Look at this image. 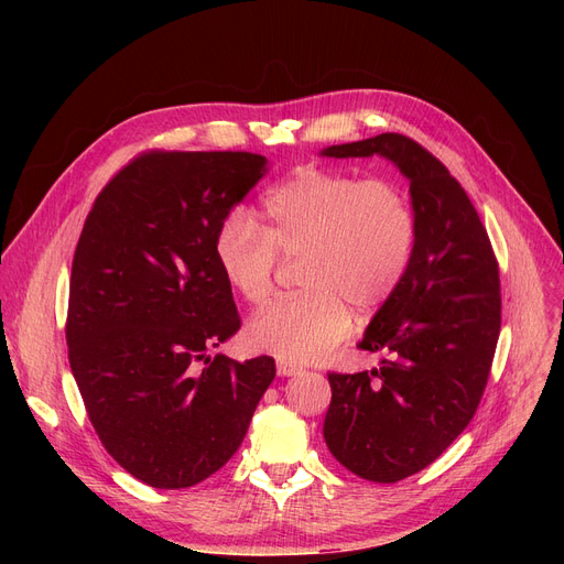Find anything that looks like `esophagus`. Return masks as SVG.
Instances as JSON below:
<instances>
[{
    "instance_id": "1",
    "label": "esophagus",
    "mask_w": 564,
    "mask_h": 564,
    "mask_svg": "<svg viewBox=\"0 0 564 564\" xmlns=\"http://www.w3.org/2000/svg\"><path fill=\"white\" fill-rule=\"evenodd\" d=\"M276 372H279L281 377H292V375L302 372V368H300L297 364H292V361H279V364H276Z\"/></svg>"
}]
</instances>
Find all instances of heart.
I'll return each mask as SVG.
<instances>
[{"mask_svg": "<svg viewBox=\"0 0 564 564\" xmlns=\"http://www.w3.org/2000/svg\"><path fill=\"white\" fill-rule=\"evenodd\" d=\"M260 226L232 207L215 230V256L230 288L251 306L272 300L279 256L297 262L304 290L249 327L256 349L308 364L343 340L351 308L370 313L402 283L416 247V213L391 181L304 169L262 196Z\"/></svg>", "mask_w": 564, "mask_h": 564, "instance_id": "1", "label": "heart"}]
</instances>
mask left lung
Instances as JSON below:
<instances>
[{
  "mask_svg": "<svg viewBox=\"0 0 564 564\" xmlns=\"http://www.w3.org/2000/svg\"><path fill=\"white\" fill-rule=\"evenodd\" d=\"M322 155L391 160L416 213L409 270L359 343L389 359L366 372H329L324 419L327 448L347 470L391 485L430 466L480 404L500 334L498 262L464 187L421 143L387 132Z\"/></svg>",
  "mask_w": 564,
  "mask_h": 564,
  "instance_id": "left-lung-1",
  "label": "left lung"
}]
</instances>
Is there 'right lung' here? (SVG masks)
I'll list each match as a JSON object with an SVG mask.
<instances>
[{
	"instance_id": "right-lung-1",
	"label": "right lung",
	"mask_w": 564,
	"mask_h": 564,
	"mask_svg": "<svg viewBox=\"0 0 564 564\" xmlns=\"http://www.w3.org/2000/svg\"><path fill=\"white\" fill-rule=\"evenodd\" d=\"M267 173L242 151H151L118 171L73 258L66 343L102 446L155 489L210 478L240 448L272 357L207 349L240 329L215 230Z\"/></svg>"
}]
</instances>
